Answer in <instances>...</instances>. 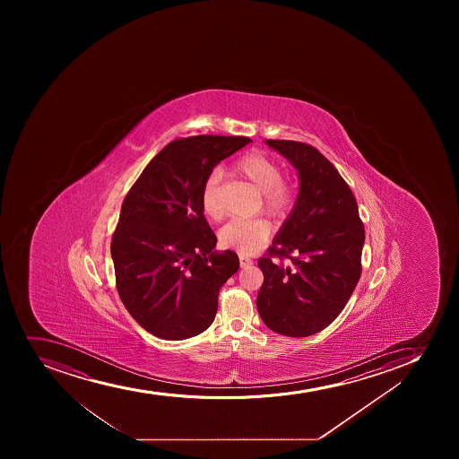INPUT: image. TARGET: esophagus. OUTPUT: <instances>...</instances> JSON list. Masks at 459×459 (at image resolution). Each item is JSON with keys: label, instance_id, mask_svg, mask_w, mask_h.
Returning a JSON list of instances; mask_svg holds the SVG:
<instances>
[{"label": "esophagus", "instance_id": "1", "mask_svg": "<svg viewBox=\"0 0 459 459\" xmlns=\"http://www.w3.org/2000/svg\"><path fill=\"white\" fill-rule=\"evenodd\" d=\"M239 264H241V268H248L253 264V260L250 257H247V255H239Z\"/></svg>", "mask_w": 459, "mask_h": 459}]
</instances>
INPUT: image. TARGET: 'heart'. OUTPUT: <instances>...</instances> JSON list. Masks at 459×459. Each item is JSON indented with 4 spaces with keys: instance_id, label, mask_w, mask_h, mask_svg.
<instances>
[{
    "instance_id": "heart-1",
    "label": "heart",
    "mask_w": 459,
    "mask_h": 459,
    "mask_svg": "<svg viewBox=\"0 0 459 459\" xmlns=\"http://www.w3.org/2000/svg\"><path fill=\"white\" fill-rule=\"evenodd\" d=\"M235 169L257 190L262 191V204L269 213L281 217L290 211L295 204V186L291 182L282 179L281 168L273 157L260 151H250L238 160ZM221 178V172L218 169H213L202 186V195H200L202 208L211 218H218L221 215V204H220ZM269 235H271V224L266 220L262 218L233 220L222 227L220 241L222 246L238 250L242 255H251L268 241Z\"/></svg>"
}]
</instances>
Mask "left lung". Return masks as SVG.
I'll return each instance as SVG.
<instances>
[{
  "mask_svg": "<svg viewBox=\"0 0 459 459\" xmlns=\"http://www.w3.org/2000/svg\"><path fill=\"white\" fill-rule=\"evenodd\" d=\"M299 173L295 208L257 264V309L271 331L309 336L329 326L362 273L365 229L353 191L308 143L266 141Z\"/></svg>",
  "mask_w": 459,
  "mask_h": 459,
  "instance_id": "obj_1",
  "label": "left lung"
}]
</instances>
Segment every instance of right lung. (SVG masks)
<instances>
[{"label": "right lung", "mask_w": 459, "mask_h": 459, "mask_svg": "<svg viewBox=\"0 0 459 459\" xmlns=\"http://www.w3.org/2000/svg\"><path fill=\"white\" fill-rule=\"evenodd\" d=\"M250 142L213 134L175 139L124 199L110 242L117 289L130 316L161 340L206 331L220 289L239 269L237 253L212 251L217 237L200 195L212 169Z\"/></svg>", "instance_id": "1"}]
</instances>
